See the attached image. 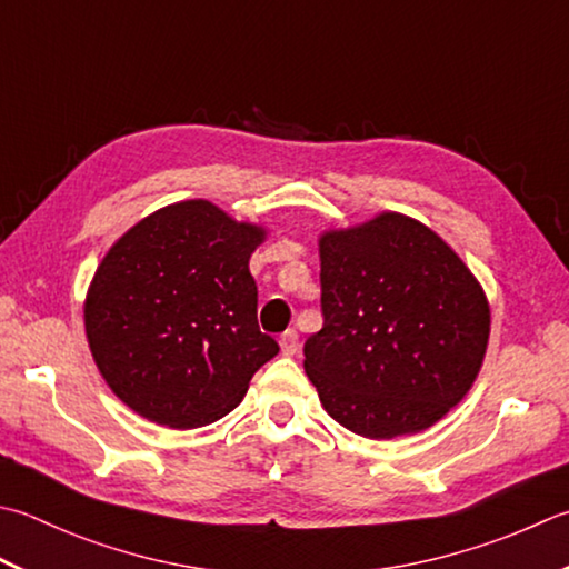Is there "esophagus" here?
<instances>
[{"label":"esophagus","mask_w":569,"mask_h":569,"mask_svg":"<svg viewBox=\"0 0 569 569\" xmlns=\"http://www.w3.org/2000/svg\"><path fill=\"white\" fill-rule=\"evenodd\" d=\"M278 345H281V352L286 355V358H291V355H296V350H298V332L286 330L283 336L278 338Z\"/></svg>","instance_id":"1"}]
</instances>
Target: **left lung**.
<instances>
[{
  "mask_svg": "<svg viewBox=\"0 0 569 569\" xmlns=\"http://www.w3.org/2000/svg\"><path fill=\"white\" fill-rule=\"evenodd\" d=\"M322 328L303 367L322 409L360 437L395 439L437 425L486 358L491 306L437 231L382 211L320 233Z\"/></svg>",
  "mask_w": 569,
  "mask_h": 569,
  "instance_id": "left-lung-1",
  "label": "left lung"
}]
</instances>
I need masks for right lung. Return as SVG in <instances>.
Listing matches in <instances>:
<instances>
[{
	"instance_id": "right-lung-1",
	"label": "right lung",
	"mask_w": 569,
	"mask_h": 569,
	"mask_svg": "<svg viewBox=\"0 0 569 569\" xmlns=\"http://www.w3.org/2000/svg\"><path fill=\"white\" fill-rule=\"evenodd\" d=\"M266 229L207 199L167 204L108 249L88 286L83 322L98 372L154 425L197 429L247 395L278 355L256 320L249 259Z\"/></svg>"
}]
</instances>
